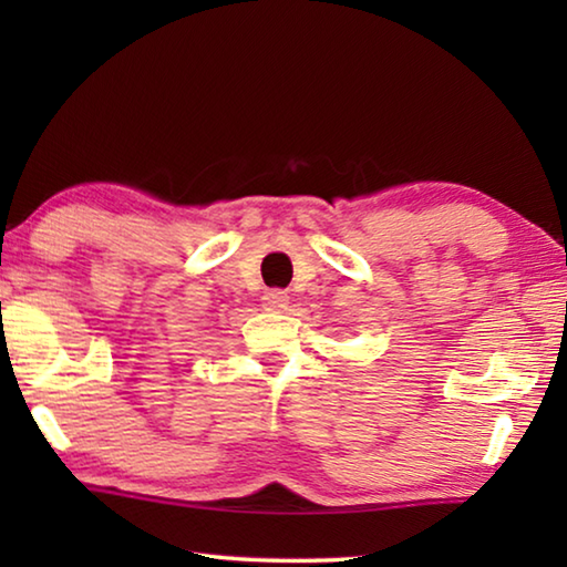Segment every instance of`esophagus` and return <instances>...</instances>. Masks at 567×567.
I'll return each instance as SVG.
<instances>
[{"mask_svg": "<svg viewBox=\"0 0 567 567\" xmlns=\"http://www.w3.org/2000/svg\"><path fill=\"white\" fill-rule=\"evenodd\" d=\"M287 305H290V297H287V292H282V290H270V292L262 295L265 310L282 312V310H287Z\"/></svg>", "mask_w": 567, "mask_h": 567, "instance_id": "obj_1", "label": "esophagus"}]
</instances>
